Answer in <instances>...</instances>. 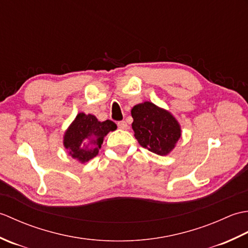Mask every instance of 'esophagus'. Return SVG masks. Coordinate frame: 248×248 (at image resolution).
<instances>
[{
  "label": "esophagus",
  "instance_id": "obj_1",
  "mask_svg": "<svg viewBox=\"0 0 248 248\" xmlns=\"http://www.w3.org/2000/svg\"><path fill=\"white\" fill-rule=\"evenodd\" d=\"M118 128L121 130H127L128 129V124L125 121H119L118 123Z\"/></svg>",
  "mask_w": 248,
  "mask_h": 248
}]
</instances>
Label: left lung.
<instances>
[{"mask_svg": "<svg viewBox=\"0 0 248 248\" xmlns=\"http://www.w3.org/2000/svg\"><path fill=\"white\" fill-rule=\"evenodd\" d=\"M131 115L134 136L141 147L159 155H166L175 148L181 128L170 112L146 101L133 107Z\"/></svg>", "mask_w": 248, "mask_h": 248, "instance_id": "left-lung-1", "label": "left lung"}]
</instances>
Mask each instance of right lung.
<instances>
[{"label":"right lung","instance_id":"add662e5","mask_svg":"<svg viewBox=\"0 0 248 248\" xmlns=\"http://www.w3.org/2000/svg\"><path fill=\"white\" fill-rule=\"evenodd\" d=\"M117 129L112 120L99 121L92 114L78 113L64 135V146L73 159L85 163L96 156L104 136Z\"/></svg>","mask_w":248,"mask_h":248}]
</instances>
